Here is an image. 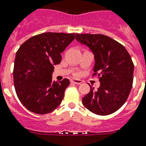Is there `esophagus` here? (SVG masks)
Listing matches in <instances>:
<instances>
[{
	"label": "esophagus",
	"mask_w": 146,
	"mask_h": 146,
	"mask_svg": "<svg viewBox=\"0 0 146 146\" xmlns=\"http://www.w3.org/2000/svg\"><path fill=\"white\" fill-rule=\"evenodd\" d=\"M71 83H72V84H80L82 83V80L74 79V80H71Z\"/></svg>",
	"instance_id": "1"
}]
</instances>
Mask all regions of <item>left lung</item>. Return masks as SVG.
<instances>
[{"instance_id": "1", "label": "left lung", "mask_w": 146, "mask_h": 146, "mask_svg": "<svg viewBox=\"0 0 146 146\" xmlns=\"http://www.w3.org/2000/svg\"><path fill=\"white\" fill-rule=\"evenodd\" d=\"M76 40L86 44L95 56L94 74L100 87L82 99V103L91 112L108 115L115 112L127 100L133 87L134 65L124 46L108 36L97 34H76Z\"/></svg>"}]
</instances>
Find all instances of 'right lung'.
I'll return each instance as SVG.
<instances>
[{
    "label": "right lung",
    "instance_id": "obj_1",
    "mask_svg": "<svg viewBox=\"0 0 146 146\" xmlns=\"http://www.w3.org/2000/svg\"><path fill=\"white\" fill-rule=\"evenodd\" d=\"M74 33L46 32L31 37L16 52L13 84L22 104L31 112L44 115L61 104L69 80H52L53 66L74 39Z\"/></svg>",
    "mask_w": 146,
    "mask_h": 146
}]
</instances>
